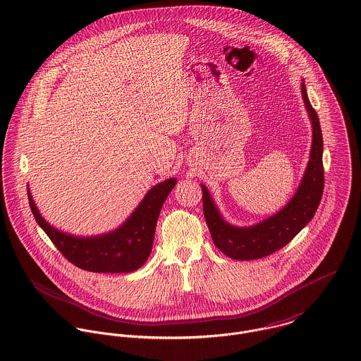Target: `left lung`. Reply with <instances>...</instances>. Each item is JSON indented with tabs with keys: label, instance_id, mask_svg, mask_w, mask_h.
Returning a JSON list of instances; mask_svg holds the SVG:
<instances>
[{
	"label": "left lung",
	"instance_id": "left-lung-1",
	"mask_svg": "<svg viewBox=\"0 0 361 361\" xmlns=\"http://www.w3.org/2000/svg\"><path fill=\"white\" fill-rule=\"evenodd\" d=\"M301 92L312 123V147L305 173L295 195L279 213L252 227H234L221 217L207 188L202 185L203 213L212 238L214 245L231 259H260L281 249L312 220L321 203L324 193L322 131L304 82H301Z\"/></svg>",
	"mask_w": 361,
	"mask_h": 361
}]
</instances>
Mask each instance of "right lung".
<instances>
[{
  "label": "right lung",
  "mask_w": 361,
  "mask_h": 361,
  "mask_svg": "<svg viewBox=\"0 0 361 361\" xmlns=\"http://www.w3.org/2000/svg\"><path fill=\"white\" fill-rule=\"evenodd\" d=\"M175 185V178L155 185L118 230L97 237H74L56 230L40 216L29 190L27 199L36 223L68 262L95 273H128L148 259L159 212Z\"/></svg>",
  "instance_id": "add662e5"
}]
</instances>
